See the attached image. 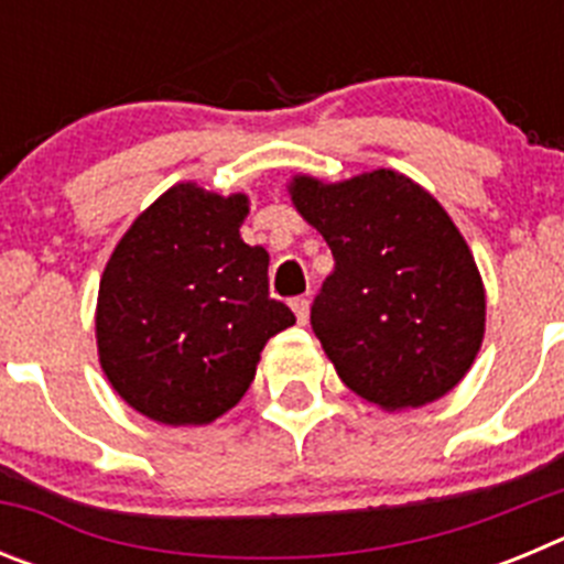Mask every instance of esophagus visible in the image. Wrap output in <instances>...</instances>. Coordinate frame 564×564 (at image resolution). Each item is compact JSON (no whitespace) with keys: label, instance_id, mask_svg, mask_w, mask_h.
<instances>
[{"label":"esophagus","instance_id":"34e87169","mask_svg":"<svg viewBox=\"0 0 564 564\" xmlns=\"http://www.w3.org/2000/svg\"><path fill=\"white\" fill-rule=\"evenodd\" d=\"M293 313H296V322L299 325H307V316H311V302H307L305 296H296L291 302Z\"/></svg>","mask_w":564,"mask_h":564}]
</instances>
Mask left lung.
Masks as SVG:
<instances>
[{"instance_id":"left-lung-1","label":"left lung","mask_w":564,"mask_h":564,"mask_svg":"<svg viewBox=\"0 0 564 564\" xmlns=\"http://www.w3.org/2000/svg\"><path fill=\"white\" fill-rule=\"evenodd\" d=\"M288 192L336 259L311 325L338 378L387 412L455 390L482 344L486 291L441 203L392 169L296 174Z\"/></svg>"}]
</instances>
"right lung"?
Segmentation results:
<instances>
[{
  "label": "right lung",
  "instance_id": "1",
  "mask_svg": "<svg viewBox=\"0 0 564 564\" xmlns=\"http://www.w3.org/2000/svg\"><path fill=\"white\" fill-rule=\"evenodd\" d=\"M246 194L177 183L115 246L96 307L98 361L123 401L166 426L226 415L268 338L296 325L268 296V251L239 226Z\"/></svg>",
  "mask_w": 564,
  "mask_h": 564
}]
</instances>
